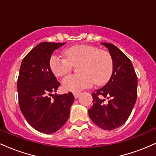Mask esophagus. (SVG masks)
I'll return each instance as SVG.
<instances>
[{"mask_svg": "<svg viewBox=\"0 0 156 156\" xmlns=\"http://www.w3.org/2000/svg\"><path fill=\"white\" fill-rule=\"evenodd\" d=\"M73 94H74L75 98H78V97H79V95H80V93H78V92H74V93H73Z\"/></svg>", "mask_w": 156, "mask_h": 156, "instance_id": "obj_1", "label": "esophagus"}]
</instances>
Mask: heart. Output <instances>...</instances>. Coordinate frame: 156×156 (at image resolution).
<instances>
[{"instance_id":"obj_1","label":"heart","mask_w":156,"mask_h":156,"mask_svg":"<svg viewBox=\"0 0 156 156\" xmlns=\"http://www.w3.org/2000/svg\"><path fill=\"white\" fill-rule=\"evenodd\" d=\"M65 58L58 54L51 55L50 67L55 76L62 77L78 65L79 74L64 78L62 87L66 91L80 92L88 88L94 82L98 85L106 83L114 69V62L110 53L89 44H76L65 49Z\"/></svg>"}]
</instances>
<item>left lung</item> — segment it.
I'll return each mask as SVG.
<instances>
[{"mask_svg":"<svg viewBox=\"0 0 156 156\" xmlns=\"http://www.w3.org/2000/svg\"><path fill=\"white\" fill-rule=\"evenodd\" d=\"M114 62L108 82L92 93L93 105L89 115L102 129L112 130L123 125L131 114L137 98V76L131 62L117 46L101 42Z\"/></svg>","mask_w":156,"mask_h":156,"instance_id":"obj_1","label":"left lung"}]
</instances>
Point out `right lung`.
I'll return each mask as SVG.
<instances>
[{
  "label": "right lung",
  "instance_id": "right-lung-1",
  "mask_svg": "<svg viewBox=\"0 0 156 156\" xmlns=\"http://www.w3.org/2000/svg\"><path fill=\"white\" fill-rule=\"evenodd\" d=\"M64 44H39L24 57L20 68V108L30 125L41 133L50 134L59 130L69 118V108L75 99L72 92L52 94L60 83L51 69L50 59L54 51Z\"/></svg>",
  "mask_w": 156,
  "mask_h": 156
}]
</instances>
